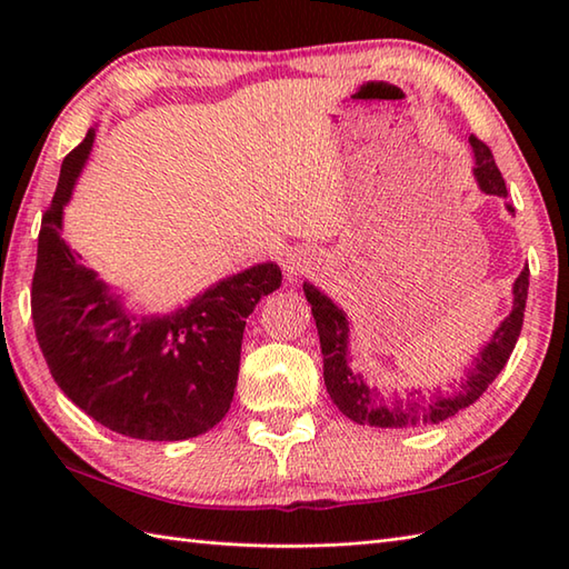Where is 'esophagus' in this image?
<instances>
[{
    "label": "esophagus",
    "instance_id": "obj_1",
    "mask_svg": "<svg viewBox=\"0 0 569 569\" xmlns=\"http://www.w3.org/2000/svg\"><path fill=\"white\" fill-rule=\"evenodd\" d=\"M310 269V257L303 249H291L283 257V273L288 281H293V278L303 276Z\"/></svg>",
    "mask_w": 569,
    "mask_h": 569
}]
</instances>
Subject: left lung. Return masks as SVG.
I'll use <instances>...</instances> for the list:
<instances>
[{
    "mask_svg": "<svg viewBox=\"0 0 569 569\" xmlns=\"http://www.w3.org/2000/svg\"><path fill=\"white\" fill-rule=\"evenodd\" d=\"M471 151H475V178L479 188L487 196L506 198V183L501 171L493 163V156L485 141L477 137H469ZM509 212L513 208L506 202ZM528 263L516 278L513 283V310L509 312L497 332L485 349L471 361L467 371V379L459 381L455 393L447 396H426L420 389L408 391L406 396L398 393H383L377 386L367 383L357 369L349 367L347 342H349V322L345 310L337 308L332 300L320 293L312 283H303V291L308 303L312 308V318L318 325L320 335V349H322V377L332 403L342 410V413L359 422V426H373V428H416V426H432V422H442L457 410L471 406L477 398L489 389V383L499 377L501 369L509 361L513 347L518 342V335L523 328V310L528 298Z\"/></svg>",
    "mask_w": 569,
    "mask_h": 569,
    "instance_id": "left-lung-1",
    "label": "left lung"
}]
</instances>
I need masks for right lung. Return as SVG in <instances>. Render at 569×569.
<instances>
[{
    "label": "right lung",
    "instance_id": "right-lung-1",
    "mask_svg": "<svg viewBox=\"0 0 569 569\" xmlns=\"http://www.w3.org/2000/svg\"><path fill=\"white\" fill-rule=\"evenodd\" d=\"M94 129L63 166L39 232L31 318L51 377L100 426L137 440H188L232 403L247 318L281 286L273 261L227 276L168 316H134L70 251L63 208L92 151Z\"/></svg>",
    "mask_w": 569,
    "mask_h": 569
}]
</instances>
